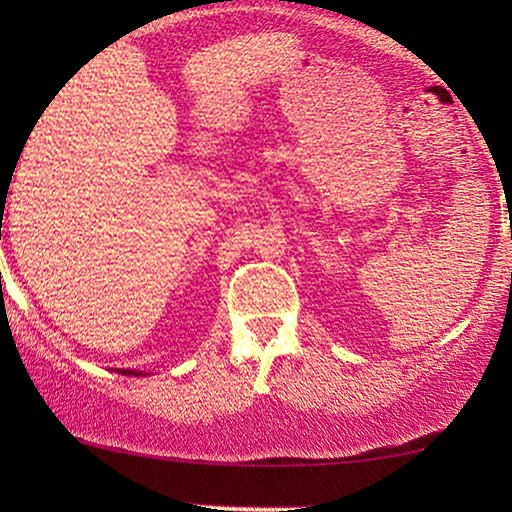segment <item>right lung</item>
Returning a JSON list of instances; mask_svg holds the SVG:
<instances>
[{
  "label": "right lung",
  "instance_id": "obj_1",
  "mask_svg": "<svg viewBox=\"0 0 512 512\" xmlns=\"http://www.w3.org/2000/svg\"><path fill=\"white\" fill-rule=\"evenodd\" d=\"M123 373H125V370H123ZM125 375H137V373H130V370H128V373H125ZM139 375H142V373H139Z\"/></svg>",
  "mask_w": 512,
  "mask_h": 512
}]
</instances>
